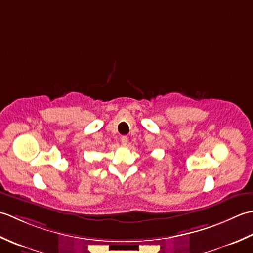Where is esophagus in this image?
<instances>
[{"mask_svg": "<svg viewBox=\"0 0 253 253\" xmlns=\"http://www.w3.org/2000/svg\"><path fill=\"white\" fill-rule=\"evenodd\" d=\"M121 142H122L123 146H126V144L128 143V138H127L126 136H123V137L121 138Z\"/></svg>", "mask_w": 253, "mask_h": 253, "instance_id": "34e87169", "label": "esophagus"}]
</instances>
